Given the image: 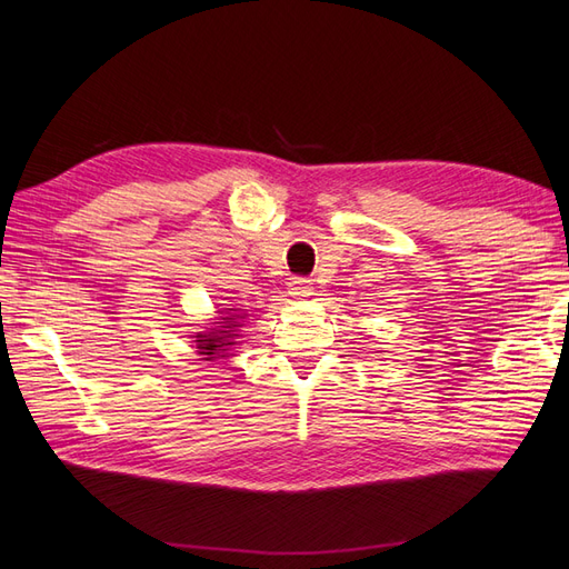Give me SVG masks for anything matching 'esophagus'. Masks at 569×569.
<instances>
[{
	"label": "esophagus",
	"instance_id": "34e87169",
	"mask_svg": "<svg viewBox=\"0 0 569 569\" xmlns=\"http://www.w3.org/2000/svg\"><path fill=\"white\" fill-rule=\"evenodd\" d=\"M289 295L297 297V299L311 297V295H313L311 280H306V278H291V282H289Z\"/></svg>",
	"mask_w": 569,
	"mask_h": 569
}]
</instances>
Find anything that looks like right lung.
I'll return each mask as SVG.
<instances>
[{"mask_svg": "<svg viewBox=\"0 0 569 569\" xmlns=\"http://www.w3.org/2000/svg\"><path fill=\"white\" fill-rule=\"evenodd\" d=\"M232 311L234 308H228L226 313H232ZM237 318H242V316H226V318H220V321L223 322L222 326L218 322L209 332H197V349L201 356H206L203 360L226 358V351H230V347H234L237 343L234 339L239 337L237 335V327H239Z\"/></svg>", "mask_w": 569, "mask_h": 569, "instance_id": "right-lung-1", "label": "right lung"}]
</instances>
